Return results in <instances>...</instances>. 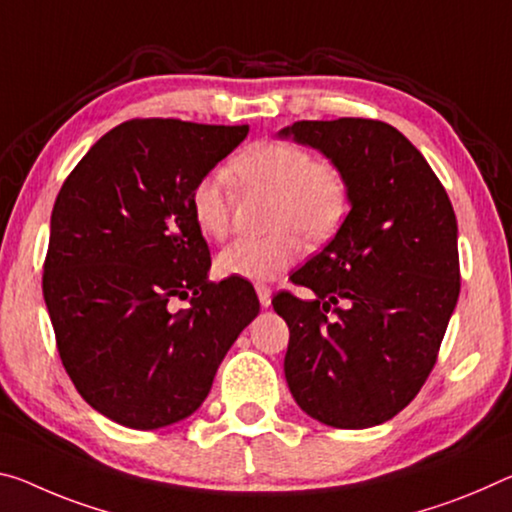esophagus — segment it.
Here are the masks:
<instances>
[{
  "instance_id": "esophagus-1",
  "label": "esophagus",
  "mask_w": 512,
  "mask_h": 512,
  "mask_svg": "<svg viewBox=\"0 0 512 512\" xmlns=\"http://www.w3.org/2000/svg\"><path fill=\"white\" fill-rule=\"evenodd\" d=\"M255 291H257L259 305H262V307H269V305H271V287H266V285H255Z\"/></svg>"
}]
</instances>
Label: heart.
Returning a JSON list of instances; mask_svg holds the SVG:
<instances>
[{
    "mask_svg": "<svg viewBox=\"0 0 512 512\" xmlns=\"http://www.w3.org/2000/svg\"><path fill=\"white\" fill-rule=\"evenodd\" d=\"M243 186L273 191L271 227L266 237H241L221 250L223 275L275 280L303 255V237L326 239L344 218L348 189L344 173L330 159H312L294 141H257L232 161ZM191 216L209 239H223L232 227V189L223 170L202 175L191 191Z\"/></svg>",
    "mask_w": 512,
    "mask_h": 512,
    "instance_id": "1",
    "label": "heart"
}]
</instances>
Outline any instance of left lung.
I'll use <instances>...</instances> for the list:
<instances>
[{
  "label": "left lung",
  "instance_id": "obj_1",
  "mask_svg": "<svg viewBox=\"0 0 512 512\" xmlns=\"http://www.w3.org/2000/svg\"><path fill=\"white\" fill-rule=\"evenodd\" d=\"M278 136L337 164L351 205L335 239L289 278L316 298H273L289 326V392L326 426H378L415 399L437 362L460 294L456 214L428 161L392 125L298 120Z\"/></svg>",
  "mask_w": 512,
  "mask_h": 512
}]
</instances>
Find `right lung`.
Masks as SVG:
<instances>
[{
	"label": "right lung",
	"mask_w": 512,
	"mask_h": 512,
	"mask_svg": "<svg viewBox=\"0 0 512 512\" xmlns=\"http://www.w3.org/2000/svg\"><path fill=\"white\" fill-rule=\"evenodd\" d=\"M246 136L248 125L127 120L56 196L43 273L56 348L81 399L120 426L193 415L259 314L248 280H207L212 257L191 216L193 186ZM177 297L189 311L169 310Z\"/></svg>",
	"instance_id": "right-lung-1"
}]
</instances>
